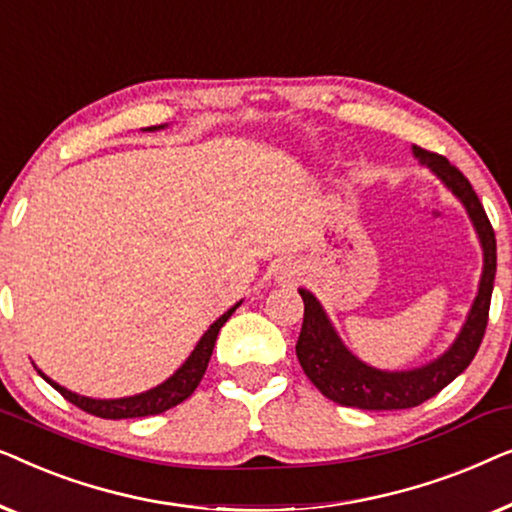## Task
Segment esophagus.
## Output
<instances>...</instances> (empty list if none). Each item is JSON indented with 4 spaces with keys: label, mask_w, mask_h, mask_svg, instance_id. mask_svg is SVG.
<instances>
[{
    "label": "esophagus",
    "mask_w": 512,
    "mask_h": 512,
    "mask_svg": "<svg viewBox=\"0 0 512 512\" xmlns=\"http://www.w3.org/2000/svg\"><path fill=\"white\" fill-rule=\"evenodd\" d=\"M275 279L282 284H293L298 279V265L293 261H279L275 268Z\"/></svg>",
    "instance_id": "obj_1"
}]
</instances>
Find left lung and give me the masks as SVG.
Instances as JSON below:
<instances>
[{
    "instance_id": "left-lung-1",
    "label": "left lung",
    "mask_w": 512,
    "mask_h": 512,
    "mask_svg": "<svg viewBox=\"0 0 512 512\" xmlns=\"http://www.w3.org/2000/svg\"><path fill=\"white\" fill-rule=\"evenodd\" d=\"M419 163L429 167L443 184L457 195L473 221L475 233L482 244V277L471 312L461 326L457 340L436 361L412 370H380L368 366L342 345L324 307L310 291L298 289L305 303L303 328H300L296 354L305 375L321 394L331 401L361 410H405L429 401L440 389H445L454 377L464 373L473 356L478 354L492 303L496 275V237L482 202L475 195L471 181L438 153L412 146Z\"/></svg>"
}]
</instances>
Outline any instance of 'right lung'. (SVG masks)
Segmentation results:
<instances>
[{
    "mask_svg": "<svg viewBox=\"0 0 512 512\" xmlns=\"http://www.w3.org/2000/svg\"><path fill=\"white\" fill-rule=\"evenodd\" d=\"M160 128H163V125H158V128L153 125V128H149V130H160ZM240 305H242V300L230 307L228 312H223L221 317L207 328L205 335H202L198 345H195L191 356L181 363V368L177 370V373H174L172 377H167V380L163 384H158V387L144 391V394L125 396V398H88V396H79V394H74V391L60 387L58 382H53L51 377H46L41 370H39V375L44 377V380L51 384L55 391H60V394L65 396L69 403H74L76 408L88 412V415H95L102 419H132V417L160 415V412L174 408V405L186 401V398L193 394L195 387H198L202 380V375H205L209 359H212L216 335H219L221 326L226 324V321L230 319V314H233Z\"/></svg>",
    "mask_w": 512,
    "mask_h": 512,
    "instance_id": "add662e5",
    "label": "right lung"
}]
</instances>
